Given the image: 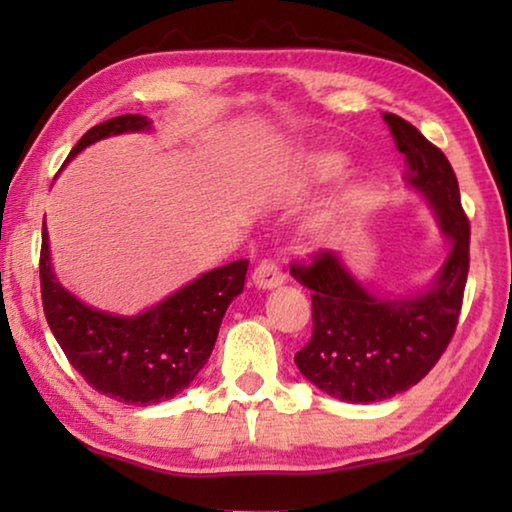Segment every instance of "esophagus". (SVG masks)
Returning a JSON list of instances; mask_svg holds the SVG:
<instances>
[{"mask_svg": "<svg viewBox=\"0 0 512 512\" xmlns=\"http://www.w3.org/2000/svg\"><path fill=\"white\" fill-rule=\"evenodd\" d=\"M284 277H287V275H284L280 266H277L275 262H268V259H264V262L257 264V268H255L253 282H255V287H259V289H275L284 282Z\"/></svg>", "mask_w": 512, "mask_h": 512, "instance_id": "obj_1", "label": "esophagus"}]
</instances>
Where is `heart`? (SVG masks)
Listing matches in <instances>:
<instances>
[{
	"label": "heart",
	"instance_id": "b5f03b06",
	"mask_svg": "<svg viewBox=\"0 0 512 512\" xmlns=\"http://www.w3.org/2000/svg\"><path fill=\"white\" fill-rule=\"evenodd\" d=\"M307 169L311 176L329 178L343 169V158L339 153H316L309 158Z\"/></svg>",
	"mask_w": 512,
	"mask_h": 512
}]
</instances>
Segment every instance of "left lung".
I'll use <instances>...</instances> for the list:
<instances>
[{
  "mask_svg": "<svg viewBox=\"0 0 512 512\" xmlns=\"http://www.w3.org/2000/svg\"><path fill=\"white\" fill-rule=\"evenodd\" d=\"M384 119L409 162V183L436 210L452 250L427 291L402 298L372 296L332 250L291 264V275L314 291V332L296 366L320 391L352 404L388 400L429 375L456 332L470 271V221L452 164L406 119Z\"/></svg>",
  "mask_w": 512,
  "mask_h": 512,
  "instance_id": "obj_1",
  "label": "left lung"
}]
</instances>
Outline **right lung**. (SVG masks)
Masks as SVG:
<instances>
[{"label":"right lung","instance_id":"right-lung-1","mask_svg":"<svg viewBox=\"0 0 512 512\" xmlns=\"http://www.w3.org/2000/svg\"><path fill=\"white\" fill-rule=\"evenodd\" d=\"M151 128L142 115L112 117L92 126L69 153L108 135ZM248 259L196 277L140 316H112L67 293L51 271L47 228L42 225L40 293L49 329L67 361L88 384L124 404H158L192 384L219 334L225 309L244 291Z\"/></svg>","mask_w":512,"mask_h":512}]
</instances>
